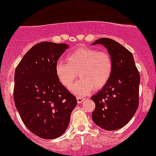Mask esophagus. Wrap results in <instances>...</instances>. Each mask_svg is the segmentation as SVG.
<instances>
[{
  "label": "esophagus",
  "instance_id": "esophagus-1",
  "mask_svg": "<svg viewBox=\"0 0 156 156\" xmlns=\"http://www.w3.org/2000/svg\"><path fill=\"white\" fill-rule=\"evenodd\" d=\"M76 100H77V102L79 103V104H80V103H82V102H83V101H84V100H85V99H84V98H80V97H77Z\"/></svg>",
  "mask_w": 156,
  "mask_h": 156
}]
</instances>
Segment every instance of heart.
Wrapping results in <instances>:
<instances>
[{
    "mask_svg": "<svg viewBox=\"0 0 156 156\" xmlns=\"http://www.w3.org/2000/svg\"><path fill=\"white\" fill-rule=\"evenodd\" d=\"M112 71V60L109 54L93 48H79L67 56V63L58 62L56 64L58 78L67 88L73 85L79 73L81 79L70 90L80 97L88 94L94 87H103L109 80Z\"/></svg>",
    "mask_w": 156,
    "mask_h": 156,
    "instance_id": "1",
    "label": "heart"
}]
</instances>
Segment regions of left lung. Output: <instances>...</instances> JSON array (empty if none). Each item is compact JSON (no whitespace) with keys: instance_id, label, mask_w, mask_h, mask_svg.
Returning <instances> with one entry per match:
<instances>
[{"instance_id":"obj_1","label":"left lung","mask_w":156,"mask_h":156,"mask_svg":"<svg viewBox=\"0 0 156 156\" xmlns=\"http://www.w3.org/2000/svg\"><path fill=\"white\" fill-rule=\"evenodd\" d=\"M101 44L112 60V71L108 83L91 97L95 103L92 119L106 130L123 127L132 119L139 104L140 74L131 52L108 38H100L92 45Z\"/></svg>"}]
</instances>
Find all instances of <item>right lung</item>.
<instances>
[{"label": "right lung", "instance_id": "1", "mask_svg": "<svg viewBox=\"0 0 156 156\" xmlns=\"http://www.w3.org/2000/svg\"><path fill=\"white\" fill-rule=\"evenodd\" d=\"M67 48L66 44H37L23 56L15 72L16 108L25 126L41 138L62 136L77 104L56 74L58 60Z\"/></svg>", "mask_w": 156, "mask_h": 156}]
</instances>
